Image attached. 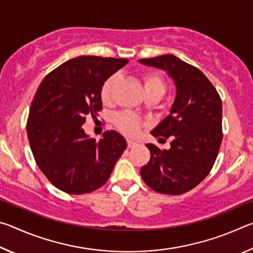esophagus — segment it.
Listing matches in <instances>:
<instances>
[{
	"mask_svg": "<svg viewBox=\"0 0 253 253\" xmlns=\"http://www.w3.org/2000/svg\"><path fill=\"white\" fill-rule=\"evenodd\" d=\"M136 145H138V143L135 142V140H131V139H128V140H127V146L129 147V148L135 147Z\"/></svg>",
	"mask_w": 253,
	"mask_h": 253,
	"instance_id": "obj_1",
	"label": "esophagus"
}]
</instances>
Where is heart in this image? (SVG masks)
Segmentation results:
<instances>
[{"label": "heart", "instance_id": "heart-1", "mask_svg": "<svg viewBox=\"0 0 253 253\" xmlns=\"http://www.w3.org/2000/svg\"><path fill=\"white\" fill-rule=\"evenodd\" d=\"M143 84L146 95L148 93H160L163 96L166 89V83L163 77L157 72H146L143 75ZM118 81V76L113 75L107 79L102 84L100 90V97L102 102L110 104L114 99V92ZM114 124L119 130L128 136H135L138 134L140 129L145 126V123L137 117L136 115L129 113V111H123L117 114L114 117Z\"/></svg>", "mask_w": 253, "mask_h": 253}]
</instances>
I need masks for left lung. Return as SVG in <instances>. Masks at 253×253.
I'll use <instances>...</instances> for the list:
<instances>
[{
  "mask_svg": "<svg viewBox=\"0 0 253 253\" xmlns=\"http://www.w3.org/2000/svg\"><path fill=\"white\" fill-rule=\"evenodd\" d=\"M139 62L166 70L176 84L170 114L152 131L160 139H172L170 148L161 151L147 144L151 160L140 175L158 193H186L208 176L219 154L223 138L221 97L202 71L173 54Z\"/></svg>",
  "mask_w": 253,
  "mask_h": 253,
  "instance_id": "left-lung-1",
  "label": "left lung"
}]
</instances>
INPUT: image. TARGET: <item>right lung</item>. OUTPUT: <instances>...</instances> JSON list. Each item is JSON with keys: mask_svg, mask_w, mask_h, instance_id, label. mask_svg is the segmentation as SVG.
Segmentation results:
<instances>
[{"mask_svg": "<svg viewBox=\"0 0 253 253\" xmlns=\"http://www.w3.org/2000/svg\"><path fill=\"white\" fill-rule=\"evenodd\" d=\"M127 62L96 55L70 59L46 75L34 95L27 122L30 147L49 182L68 194L101 187L127 147L117 131L96 140L83 128L88 115L102 109V84Z\"/></svg>", "mask_w": 253, "mask_h": 253, "instance_id": "1", "label": "right lung"}]
</instances>
